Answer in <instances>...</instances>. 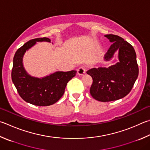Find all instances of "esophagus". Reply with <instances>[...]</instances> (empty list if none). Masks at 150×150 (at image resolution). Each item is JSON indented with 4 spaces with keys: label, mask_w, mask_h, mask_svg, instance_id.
<instances>
[{
    "label": "esophagus",
    "mask_w": 150,
    "mask_h": 150,
    "mask_svg": "<svg viewBox=\"0 0 150 150\" xmlns=\"http://www.w3.org/2000/svg\"><path fill=\"white\" fill-rule=\"evenodd\" d=\"M86 72V68L84 66H81L77 69V73L79 75H83Z\"/></svg>",
    "instance_id": "1"
}]
</instances>
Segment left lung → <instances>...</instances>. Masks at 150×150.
I'll return each mask as SVG.
<instances>
[{
  "label": "left lung",
  "instance_id": "1",
  "mask_svg": "<svg viewBox=\"0 0 150 150\" xmlns=\"http://www.w3.org/2000/svg\"><path fill=\"white\" fill-rule=\"evenodd\" d=\"M112 45L104 56L110 61L118 51L119 62L109 67L92 68L87 71L93 82L90 92L95 100L110 102L122 98L131 91L138 76L137 54L132 46L115 35H105Z\"/></svg>",
  "mask_w": 150,
  "mask_h": 150
}]
</instances>
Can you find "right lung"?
<instances>
[{
  "label": "right lung",
  "instance_id": "1",
  "mask_svg": "<svg viewBox=\"0 0 150 150\" xmlns=\"http://www.w3.org/2000/svg\"><path fill=\"white\" fill-rule=\"evenodd\" d=\"M50 42L48 38H38L25 43L16 51L13 59L12 80L21 98L38 106H48L57 102L63 96L67 83L77 71H56L42 78L29 75L23 67V58L26 51L37 42Z\"/></svg>",
  "mask_w": 150,
  "mask_h": 150
}]
</instances>
